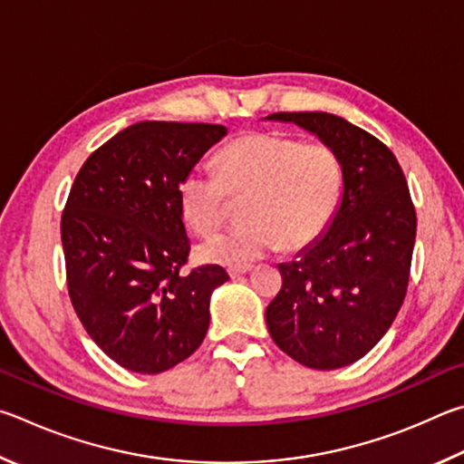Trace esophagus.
<instances>
[{"mask_svg": "<svg viewBox=\"0 0 464 464\" xmlns=\"http://www.w3.org/2000/svg\"><path fill=\"white\" fill-rule=\"evenodd\" d=\"M248 271H250V265H245V266H230V269H227V273H230L232 279H238L240 275H246Z\"/></svg>", "mask_w": 464, "mask_h": 464, "instance_id": "esophagus-1", "label": "esophagus"}]
</instances>
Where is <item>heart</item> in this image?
Instances as JSON below:
<instances>
[{
  "label": "heart",
  "instance_id": "1",
  "mask_svg": "<svg viewBox=\"0 0 464 464\" xmlns=\"http://www.w3.org/2000/svg\"><path fill=\"white\" fill-rule=\"evenodd\" d=\"M218 175L193 167L179 183V208L195 232L219 226L227 199H242V224L206 238L201 261L245 266L281 245L312 246L328 230L343 198V165L324 142L255 132L227 142L216 157Z\"/></svg>",
  "mask_w": 464,
  "mask_h": 464
}]
</instances>
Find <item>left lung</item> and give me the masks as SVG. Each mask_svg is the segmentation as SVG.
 Instances as JSON below:
<instances>
[{
    "label": "left lung",
    "mask_w": 464,
    "mask_h": 464,
    "mask_svg": "<svg viewBox=\"0 0 464 464\" xmlns=\"http://www.w3.org/2000/svg\"><path fill=\"white\" fill-rule=\"evenodd\" d=\"M269 120L295 121L334 149L344 191L326 234L279 265L266 328L305 367H346L385 336L405 299L418 226L410 187L395 154L344 118L279 111Z\"/></svg>",
    "instance_id": "1"
}]
</instances>
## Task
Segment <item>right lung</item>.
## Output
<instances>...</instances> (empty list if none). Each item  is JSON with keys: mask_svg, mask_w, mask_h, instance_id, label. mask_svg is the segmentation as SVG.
Instances as JSON below:
<instances>
[{"mask_svg": "<svg viewBox=\"0 0 464 464\" xmlns=\"http://www.w3.org/2000/svg\"><path fill=\"white\" fill-rule=\"evenodd\" d=\"M227 128L138 121L89 154L61 218L67 287L87 334L120 367L144 375L198 351L219 265L183 271L191 242L179 183Z\"/></svg>", "mask_w": 464, "mask_h": 464, "instance_id": "1", "label": "right lung"}]
</instances>
